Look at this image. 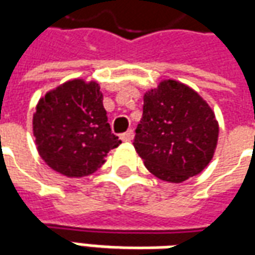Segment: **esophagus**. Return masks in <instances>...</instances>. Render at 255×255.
I'll return each mask as SVG.
<instances>
[{
    "instance_id": "esophagus-1",
    "label": "esophagus",
    "mask_w": 255,
    "mask_h": 255,
    "mask_svg": "<svg viewBox=\"0 0 255 255\" xmlns=\"http://www.w3.org/2000/svg\"><path fill=\"white\" fill-rule=\"evenodd\" d=\"M120 139H122V140H124V142H129V140H132V139H133V131H132V129H128L127 132L122 133Z\"/></svg>"
}]
</instances>
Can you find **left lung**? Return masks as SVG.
<instances>
[{"label":"left lung","mask_w":255,"mask_h":255,"mask_svg":"<svg viewBox=\"0 0 255 255\" xmlns=\"http://www.w3.org/2000/svg\"><path fill=\"white\" fill-rule=\"evenodd\" d=\"M219 140V122L187 84L162 80L143 95L133 147L144 166L168 183H183L208 166Z\"/></svg>","instance_id":"8db88e82"}]
</instances>
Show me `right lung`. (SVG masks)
<instances>
[{
	"instance_id": "obj_1",
	"label": "right lung",
	"mask_w": 255,
	"mask_h": 255,
	"mask_svg": "<svg viewBox=\"0 0 255 255\" xmlns=\"http://www.w3.org/2000/svg\"><path fill=\"white\" fill-rule=\"evenodd\" d=\"M100 84L73 79L36 104L32 131L41 158L67 177H83L105 164L122 140L112 133Z\"/></svg>"
}]
</instances>
